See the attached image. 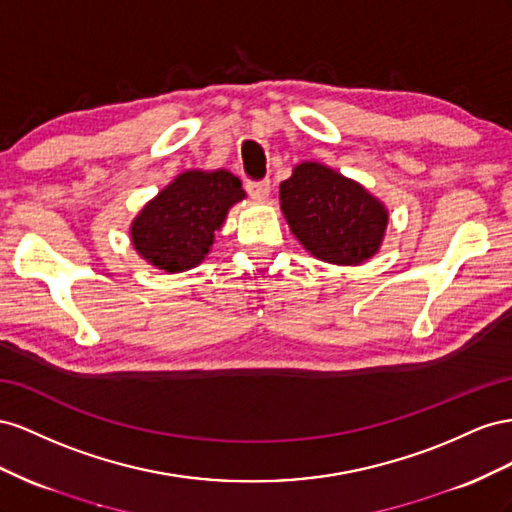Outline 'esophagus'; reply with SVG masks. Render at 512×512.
I'll return each instance as SVG.
<instances>
[{"label": "esophagus", "mask_w": 512, "mask_h": 512, "mask_svg": "<svg viewBox=\"0 0 512 512\" xmlns=\"http://www.w3.org/2000/svg\"><path fill=\"white\" fill-rule=\"evenodd\" d=\"M246 193L251 195L253 199L264 201V199L270 197V182H268V180H259V182H251V180H248V182H246Z\"/></svg>", "instance_id": "34e87169"}]
</instances>
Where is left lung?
<instances>
[{"instance_id":"obj_1","label":"left lung","mask_w":512,"mask_h":512,"mask_svg":"<svg viewBox=\"0 0 512 512\" xmlns=\"http://www.w3.org/2000/svg\"><path fill=\"white\" fill-rule=\"evenodd\" d=\"M289 229L313 257L358 266L382 246L388 210L362 184L319 163H300L281 182Z\"/></svg>"}]
</instances>
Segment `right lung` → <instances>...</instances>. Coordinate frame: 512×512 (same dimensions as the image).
Returning a JSON list of instances; mask_svg holds the SVG:
<instances>
[{
  "instance_id": "obj_1",
  "label": "right lung",
  "mask_w": 512,
  "mask_h": 512,
  "mask_svg": "<svg viewBox=\"0 0 512 512\" xmlns=\"http://www.w3.org/2000/svg\"><path fill=\"white\" fill-rule=\"evenodd\" d=\"M244 197L242 182L225 169L184 171L145 203L130 225V240L158 270H191L206 259L229 208Z\"/></svg>"
}]
</instances>
